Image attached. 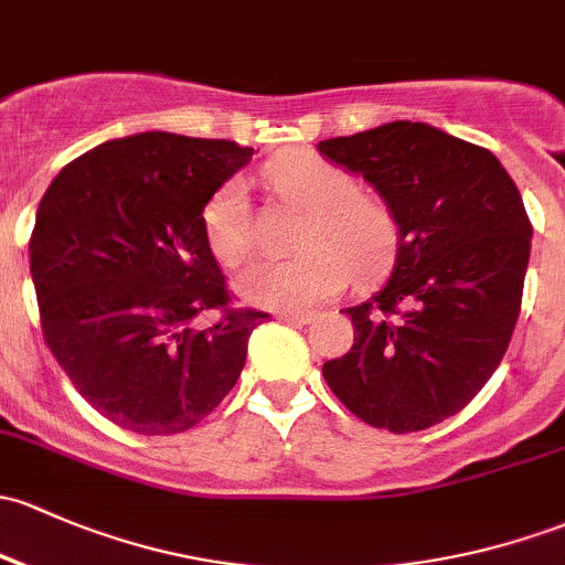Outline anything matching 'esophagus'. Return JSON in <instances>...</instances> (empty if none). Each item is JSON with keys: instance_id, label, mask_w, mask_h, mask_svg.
Masks as SVG:
<instances>
[{"instance_id": "obj_1", "label": "esophagus", "mask_w": 565, "mask_h": 565, "mask_svg": "<svg viewBox=\"0 0 565 565\" xmlns=\"http://www.w3.org/2000/svg\"><path fill=\"white\" fill-rule=\"evenodd\" d=\"M313 317H317L313 311H276V319H281V322H295V324H308Z\"/></svg>"}]
</instances>
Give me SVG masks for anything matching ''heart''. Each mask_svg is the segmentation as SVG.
Here are the masks:
<instances>
[{
  "label": "heart",
  "instance_id": "b5f03b06",
  "mask_svg": "<svg viewBox=\"0 0 565 565\" xmlns=\"http://www.w3.org/2000/svg\"><path fill=\"white\" fill-rule=\"evenodd\" d=\"M267 181L289 203L311 211L302 233L306 254L292 259H254L237 276L235 289L252 306L287 311L332 298L349 270L371 278L387 265L392 222L382 203L360 194L358 178L328 159L287 153L265 168ZM205 241L216 259L237 265L252 252V216L246 183L230 178L203 207Z\"/></svg>",
  "mask_w": 565,
  "mask_h": 565
}]
</instances>
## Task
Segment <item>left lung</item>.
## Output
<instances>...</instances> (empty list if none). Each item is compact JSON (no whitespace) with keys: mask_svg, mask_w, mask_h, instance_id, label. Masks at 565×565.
<instances>
[{"mask_svg":"<svg viewBox=\"0 0 565 565\" xmlns=\"http://www.w3.org/2000/svg\"><path fill=\"white\" fill-rule=\"evenodd\" d=\"M365 178L397 227L390 278L347 308L354 347L322 365L362 423L390 433L455 417L495 373L520 317L533 227L503 164L423 121L319 142Z\"/></svg>","mask_w":565,"mask_h":565,"instance_id":"left-lung-1","label":"left lung"}]
</instances>
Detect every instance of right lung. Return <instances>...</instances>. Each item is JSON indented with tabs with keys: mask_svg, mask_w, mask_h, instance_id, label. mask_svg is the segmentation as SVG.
I'll use <instances>...</instances> for the list:
<instances>
[{
	"mask_svg": "<svg viewBox=\"0 0 565 565\" xmlns=\"http://www.w3.org/2000/svg\"><path fill=\"white\" fill-rule=\"evenodd\" d=\"M254 148L140 132L108 140L53 178L29 263L43 338L105 419L173 436L224 401L265 311L233 308L203 207ZM223 319L200 331L193 319Z\"/></svg>",
	"mask_w": 565,
	"mask_h": 565,
	"instance_id": "1",
	"label": "right lung"
}]
</instances>
